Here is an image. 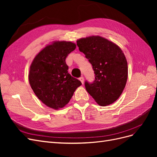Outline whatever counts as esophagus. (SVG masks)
Listing matches in <instances>:
<instances>
[{
  "mask_svg": "<svg viewBox=\"0 0 157 157\" xmlns=\"http://www.w3.org/2000/svg\"><path fill=\"white\" fill-rule=\"evenodd\" d=\"M79 80H80V82H82V84H84V77H80L79 78Z\"/></svg>",
  "mask_w": 157,
  "mask_h": 157,
  "instance_id": "obj_1",
  "label": "esophagus"
}]
</instances>
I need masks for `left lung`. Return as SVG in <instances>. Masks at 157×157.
Here are the masks:
<instances>
[{
	"label": "left lung",
	"mask_w": 157,
	"mask_h": 157,
	"mask_svg": "<svg viewBox=\"0 0 157 157\" xmlns=\"http://www.w3.org/2000/svg\"><path fill=\"white\" fill-rule=\"evenodd\" d=\"M80 52L92 64L95 80L85 81L86 91L99 105L106 106L117 101L128 78L126 57L117 44L99 36L77 41Z\"/></svg>",
	"instance_id": "obj_1"
}]
</instances>
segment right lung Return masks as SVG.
I'll use <instances>...</instances> for the list:
<instances>
[{
	"label": "right lung",
	"mask_w": 157,
	"mask_h": 157,
	"mask_svg": "<svg viewBox=\"0 0 157 157\" xmlns=\"http://www.w3.org/2000/svg\"><path fill=\"white\" fill-rule=\"evenodd\" d=\"M75 48V44L71 42H54L42 50L31 65V87L38 98L50 108L58 109L67 105L75 90L82 84L68 73L65 62Z\"/></svg>",
	"instance_id": "right-lung-1"
}]
</instances>
